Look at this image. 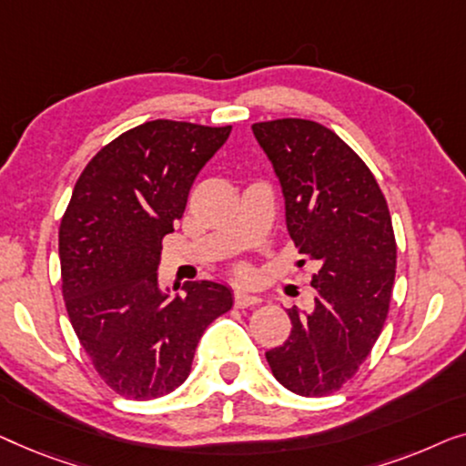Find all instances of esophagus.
Here are the masks:
<instances>
[{
	"label": "esophagus",
	"mask_w": 466,
	"mask_h": 466,
	"mask_svg": "<svg viewBox=\"0 0 466 466\" xmlns=\"http://www.w3.org/2000/svg\"><path fill=\"white\" fill-rule=\"evenodd\" d=\"M259 298L258 296H251V293L242 291V289H236L234 291V304L238 308H251L255 304H259Z\"/></svg>",
	"instance_id": "1"
}]
</instances>
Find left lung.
<instances>
[{
  "mask_svg": "<svg viewBox=\"0 0 466 466\" xmlns=\"http://www.w3.org/2000/svg\"><path fill=\"white\" fill-rule=\"evenodd\" d=\"M251 128L283 187L287 230L317 266L312 310H287L291 336L266 359L287 390L323 397L355 376L389 314L397 266L389 205L365 162L323 124L283 117Z\"/></svg>",
  "mask_w": 466,
  "mask_h": 466,
  "instance_id": "8db88e82",
  "label": "left lung"
}]
</instances>
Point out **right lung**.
Here are the masks:
<instances>
[{
	"label": "right lung",
	"mask_w": 466,
	"mask_h": 466,
	"mask_svg": "<svg viewBox=\"0 0 466 466\" xmlns=\"http://www.w3.org/2000/svg\"><path fill=\"white\" fill-rule=\"evenodd\" d=\"M232 127L152 120L107 143L77 179L58 230L63 298L82 349L117 395L147 401L192 370L198 339L232 308V291L158 285L162 238L175 232L200 168Z\"/></svg>",
	"instance_id": "add662e5"
}]
</instances>
